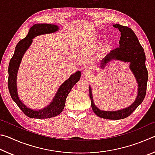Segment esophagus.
Masks as SVG:
<instances>
[{"instance_id":"esophagus-1","label":"esophagus","mask_w":155,"mask_h":155,"mask_svg":"<svg viewBox=\"0 0 155 155\" xmlns=\"http://www.w3.org/2000/svg\"><path fill=\"white\" fill-rule=\"evenodd\" d=\"M83 75L85 76V77H92V72H91V71H90V70H85V71L83 72Z\"/></svg>"}]
</instances>
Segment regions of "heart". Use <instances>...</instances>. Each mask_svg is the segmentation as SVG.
I'll use <instances>...</instances> for the list:
<instances>
[{"label": "heart", "instance_id": "obj_1", "mask_svg": "<svg viewBox=\"0 0 155 155\" xmlns=\"http://www.w3.org/2000/svg\"><path fill=\"white\" fill-rule=\"evenodd\" d=\"M107 46V44H106V46Z\"/></svg>", "mask_w": 155, "mask_h": 155}]
</instances>
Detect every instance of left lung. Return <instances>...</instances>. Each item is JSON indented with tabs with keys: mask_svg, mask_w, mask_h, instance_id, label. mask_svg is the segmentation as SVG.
Here are the masks:
<instances>
[{
	"mask_svg": "<svg viewBox=\"0 0 155 155\" xmlns=\"http://www.w3.org/2000/svg\"><path fill=\"white\" fill-rule=\"evenodd\" d=\"M114 27L118 28L120 36L118 48L110 51L102 59L101 68H104L107 63L112 60H120L126 63H129V68L133 72L138 84L137 96L135 101L131 105L118 111H102L94 104L91 89L90 88V98L91 106L96 115L102 118L108 120L124 119L132 114L137 107L142 103L146 93L147 81H148V70L146 67V55L143 48L139 41L135 33L128 27L120 25H114Z\"/></svg>",
	"mask_w": 155,
	"mask_h": 155,
	"instance_id": "left-lung-1",
	"label": "left lung"
}]
</instances>
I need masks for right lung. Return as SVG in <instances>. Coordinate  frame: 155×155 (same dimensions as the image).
I'll use <instances>...</instances> for the list:
<instances>
[{
  "mask_svg": "<svg viewBox=\"0 0 155 155\" xmlns=\"http://www.w3.org/2000/svg\"><path fill=\"white\" fill-rule=\"evenodd\" d=\"M59 30V27L55 25L51 24H36L29 29L28 35L24 39L20 40L15 46V52L12 58L9 61L8 72V88L12 96L18 107L22 110V112L27 116L31 118L37 119H46L50 117H55L61 113L64 110L65 100L72 88L80 79L81 73L80 71H77L74 74L70 76V77L60 86L58 91L54 98L49 105L44 109L40 110H33L27 107L22 102L20 101L18 96L17 85H16V77L18 68H19L21 60L22 57L29 48L33 39L36 36L42 35V34H48L55 32Z\"/></svg>",
  "mask_w": 155,
  "mask_h": 155,
  "instance_id": "1",
  "label": "right lung"
}]
</instances>
